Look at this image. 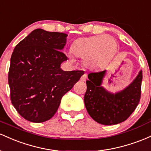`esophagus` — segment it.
Listing matches in <instances>:
<instances>
[{"instance_id": "esophagus-1", "label": "esophagus", "mask_w": 151, "mask_h": 151, "mask_svg": "<svg viewBox=\"0 0 151 151\" xmlns=\"http://www.w3.org/2000/svg\"><path fill=\"white\" fill-rule=\"evenodd\" d=\"M86 78H87V74L86 73H84L83 75L81 76V81H83V82H84V81H86Z\"/></svg>"}]
</instances>
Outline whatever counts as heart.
Returning a JSON list of instances; mask_svg holds the SVG:
<instances>
[{
    "mask_svg": "<svg viewBox=\"0 0 151 151\" xmlns=\"http://www.w3.org/2000/svg\"><path fill=\"white\" fill-rule=\"evenodd\" d=\"M117 49V43L110 35H100L81 38L73 43L71 51L78 58H83V64L91 70L107 67L112 60ZM68 56L73 59L70 53Z\"/></svg>",
    "mask_w": 151,
    "mask_h": 151,
    "instance_id": "obj_1",
    "label": "heart"
}]
</instances>
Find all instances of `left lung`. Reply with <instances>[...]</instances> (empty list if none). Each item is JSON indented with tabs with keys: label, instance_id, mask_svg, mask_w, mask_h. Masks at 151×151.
Segmentation results:
<instances>
[{
	"label": "left lung",
	"instance_id": "obj_1",
	"mask_svg": "<svg viewBox=\"0 0 151 151\" xmlns=\"http://www.w3.org/2000/svg\"><path fill=\"white\" fill-rule=\"evenodd\" d=\"M106 71L88 74L84 103L95 121L111 126L126 121L136 108L140 98L143 73L140 70L128 86L114 93L102 86Z\"/></svg>",
	"mask_w": 151,
	"mask_h": 151
}]
</instances>
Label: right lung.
Wrapping results in <instances>:
<instances>
[{"mask_svg":"<svg viewBox=\"0 0 151 151\" xmlns=\"http://www.w3.org/2000/svg\"><path fill=\"white\" fill-rule=\"evenodd\" d=\"M68 35L38 28L15 47L11 58L8 84L13 106L33 123L50 119L63 96L73 87L83 70L60 68L68 58L61 50Z\"/></svg>","mask_w":151,"mask_h":151,"instance_id":"right-lung-1","label":"right lung"}]
</instances>
